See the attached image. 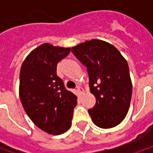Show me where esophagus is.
<instances>
[{
	"instance_id": "esophagus-1",
	"label": "esophagus",
	"mask_w": 153,
	"mask_h": 153,
	"mask_svg": "<svg viewBox=\"0 0 153 153\" xmlns=\"http://www.w3.org/2000/svg\"><path fill=\"white\" fill-rule=\"evenodd\" d=\"M76 91L79 93L80 95H82V94H83V93H84V91H83V88H81V87H76Z\"/></svg>"
}]
</instances>
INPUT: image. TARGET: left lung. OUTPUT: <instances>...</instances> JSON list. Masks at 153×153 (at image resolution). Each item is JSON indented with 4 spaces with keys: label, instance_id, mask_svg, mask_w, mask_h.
<instances>
[{
    "label": "left lung",
    "instance_id": "obj_1",
    "mask_svg": "<svg viewBox=\"0 0 153 153\" xmlns=\"http://www.w3.org/2000/svg\"><path fill=\"white\" fill-rule=\"evenodd\" d=\"M87 67L90 92L96 98L88 113L102 128L117 126L126 117L132 96V82L126 59L113 45L93 39L71 48Z\"/></svg>",
    "mask_w": 153,
    "mask_h": 153
}]
</instances>
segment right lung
Here are the masks:
<instances>
[{"label":"right lung","mask_w":153,"mask_h":153,"mask_svg":"<svg viewBox=\"0 0 153 153\" xmlns=\"http://www.w3.org/2000/svg\"><path fill=\"white\" fill-rule=\"evenodd\" d=\"M71 48L44 43L23 62L19 75V98L33 123L48 134H61L71 126L76 96L65 88L57 76V64Z\"/></svg>","instance_id":"obj_1"}]
</instances>
